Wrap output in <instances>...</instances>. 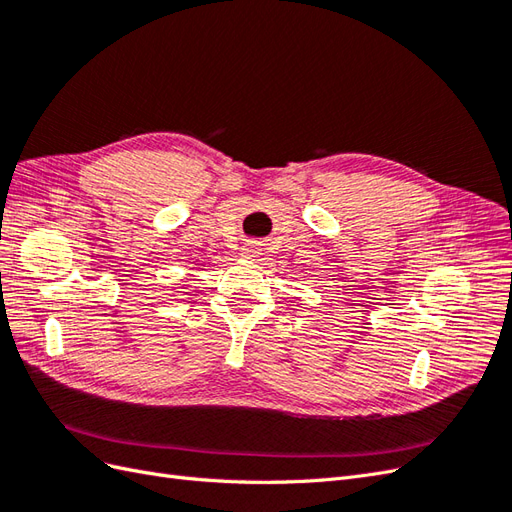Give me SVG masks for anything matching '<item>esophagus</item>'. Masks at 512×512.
Segmentation results:
<instances>
[{
  "label": "esophagus",
  "instance_id": "34e87169",
  "mask_svg": "<svg viewBox=\"0 0 512 512\" xmlns=\"http://www.w3.org/2000/svg\"><path fill=\"white\" fill-rule=\"evenodd\" d=\"M256 254H260L256 243H247V245L243 247V256H245V258H254Z\"/></svg>",
  "mask_w": 512,
  "mask_h": 512
}]
</instances>
